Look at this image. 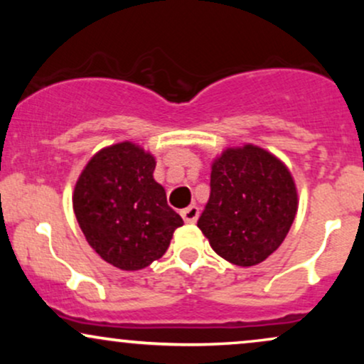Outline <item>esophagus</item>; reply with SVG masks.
I'll return each mask as SVG.
<instances>
[{"mask_svg":"<svg viewBox=\"0 0 364 364\" xmlns=\"http://www.w3.org/2000/svg\"><path fill=\"white\" fill-rule=\"evenodd\" d=\"M198 215H200V208L196 205H190L188 208H185V210H181V217L186 224H195L196 219H198Z\"/></svg>","mask_w":364,"mask_h":364,"instance_id":"esophagus-1","label":"esophagus"}]
</instances>
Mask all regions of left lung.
I'll return each instance as SVG.
<instances>
[{"mask_svg": "<svg viewBox=\"0 0 364 364\" xmlns=\"http://www.w3.org/2000/svg\"><path fill=\"white\" fill-rule=\"evenodd\" d=\"M296 212L298 191L289 169L248 144L225 149L212 162L210 198L198 228L219 257L252 267L282 245Z\"/></svg>", "mask_w": 364, "mask_h": 364, "instance_id": "1", "label": "left lung"}]
</instances>
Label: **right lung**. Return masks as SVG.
I'll use <instances>...</instances> for the list:
<instances>
[{"instance_id":"add662e5","label":"right lung","mask_w":364,"mask_h":364,"mask_svg":"<svg viewBox=\"0 0 364 364\" xmlns=\"http://www.w3.org/2000/svg\"><path fill=\"white\" fill-rule=\"evenodd\" d=\"M156 159L132 141L99 150L82 171L73 210L95 253L121 270H140L166 253L183 225L154 179Z\"/></svg>"}]
</instances>
